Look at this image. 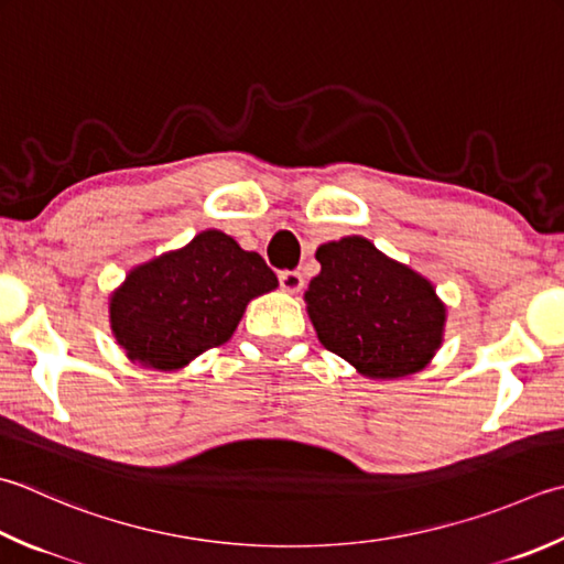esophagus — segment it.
Instances as JSON below:
<instances>
[{
    "mask_svg": "<svg viewBox=\"0 0 564 564\" xmlns=\"http://www.w3.org/2000/svg\"><path fill=\"white\" fill-rule=\"evenodd\" d=\"M279 283L285 293H297L303 289V275H301V271H281Z\"/></svg>",
    "mask_w": 564,
    "mask_h": 564,
    "instance_id": "34e87169",
    "label": "esophagus"
}]
</instances>
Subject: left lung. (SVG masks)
<instances>
[{"label":"left lung","mask_w":564,"mask_h":564,"mask_svg":"<svg viewBox=\"0 0 564 564\" xmlns=\"http://www.w3.org/2000/svg\"><path fill=\"white\" fill-rule=\"evenodd\" d=\"M315 259L319 273L305 303L325 349L369 379L427 367L445 329V305L433 283L357 235L327 241Z\"/></svg>","instance_id":"8db88e82"}]
</instances>
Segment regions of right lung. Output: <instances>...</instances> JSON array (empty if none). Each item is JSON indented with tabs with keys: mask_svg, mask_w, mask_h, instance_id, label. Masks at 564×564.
<instances>
[{
	"mask_svg": "<svg viewBox=\"0 0 564 564\" xmlns=\"http://www.w3.org/2000/svg\"><path fill=\"white\" fill-rule=\"evenodd\" d=\"M279 285L257 251L219 229L131 269L109 297V323L131 361L175 371L235 335L251 297Z\"/></svg>",
	"mask_w": 564,
	"mask_h": 564,
	"instance_id": "right-lung-1",
	"label": "right lung"
}]
</instances>
